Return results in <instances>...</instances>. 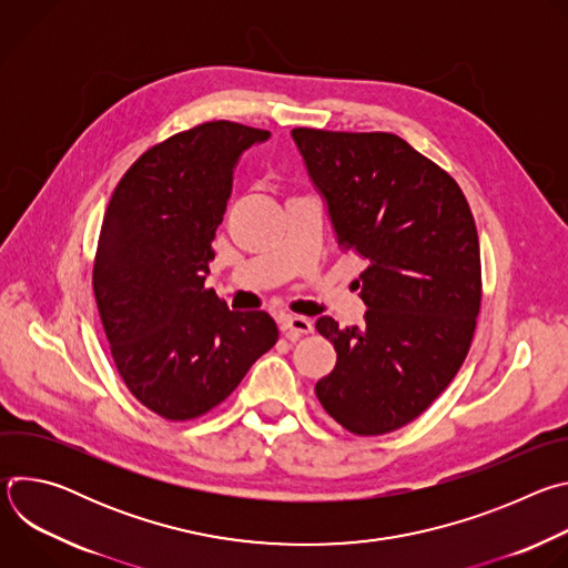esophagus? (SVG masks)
I'll return each mask as SVG.
<instances>
[{"label": "esophagus", "mask_w": 568, "mask_h": 568, "mask_svg": "<svg viewBox=\"0 0 568 568\" xmlns=\"http://www.w3.org/2000/svg\"><path fill=\"white\" fill-rule=\"evenodd\" d=\"M314 331V323L307 316H285L281 321V333L290 339L296 342L303 335H310Z\"/></svg>", "instance_id": "esophagus-1"}]
</instances>
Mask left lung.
<instances>
[{
  "label": "left lung",
  "mask_w": 568,
  "mask_h": 568,
  "mask_svg": "<svg viewBox=\"0 0 568 568\" xmlns=\"http://www.w3.org/2000/svg\"><path fill=\"white\" fill-rule=\"evenodd\" d=\"M292 139L339 250L366 258L355 281L364 326L316 321L337 366L314 390L348 432L388 434L418 418L467 357L480 307L476 224L458 184L395 134L296 128Z\"/></svg>",
  "instance_id": "left-lung-1"
}]
</instances>
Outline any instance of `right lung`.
<instances>
[{"mask_svg":"<svg viewBox=\"0 0 568 568\" xmlns=\"http://www.w3.org/2000/svg\"><path fill=\"white\" fill-rule=\"evenodd\" d=\"M267 130L211 121L143 152L108 204L94 294L114 364L150 412L197 418L278 339L267 312H231L206 290L213 237L242 152Z\"/></svg>","mask_w":568,"mask_h":568,"instance_id":"right-lung-1","label":"right lung"}]
</instances>
